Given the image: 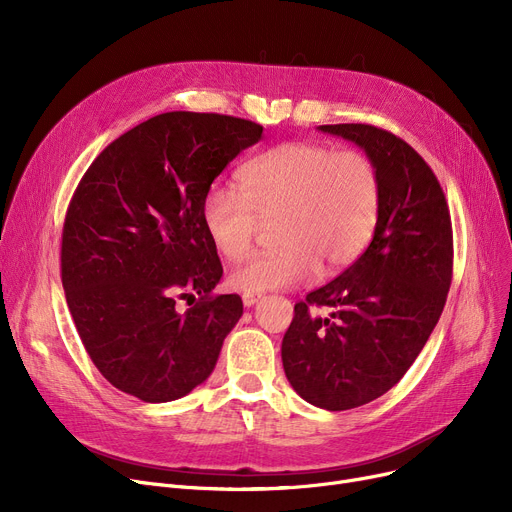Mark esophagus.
I'll list each match as a JSON object with an SVG mask.
<instances>
[{"label": "esophagus", "instance_id": "34e87169", "mask_svg": "<svg viewBox=\"0 0 512 512\" xmlns=\"http://www.w3.org/2000/svg\"><path fill=\"white\" fill-rule=\"evenodd\" d=\"M261 299V294H255V292H245L242 294V305L245 307H253L257 301Z\"/></svg>", "mask_w": 512, "mask_h": 512}]
</instances>
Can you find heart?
<instances>
[{"mask_svg":"<svg viewBox=\"0 0 512 512\" xmlns=\"http://www.w3.org/2000/svg\"><path fill=\"white\" fill-rule=\"evenodd\" d=\"M380 201V176L365 153L290 141L247 161L236 191L211 188L201 203V224L215 251L238 259L261 224L276 220L278 249L247 257L228 276L234 290L257 294L351 263L378 224Z\"/></svg>","mask_w":512,"mask_h":512,"instance_id":"b5f03b06","label":"heart"}]
</instances>
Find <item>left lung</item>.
Instances as JSON below:
<instances>
[{
	"label": "left lung",
	"mask_w": 512,
	"mask_h": 512,
	"mask_svg": "<svg viewBox=\"0 0 512 512\" xmlns=\"http://www.w3.org/2000/svg\"><path fill=\"white\" fill-rule=\"evenodd\" d=\"M319 130L353 141L373 161L380 215L365 253L294 305L282 363L301 398L348 411L396 386L436 328L452 282V224L436 174L409 143L371 124ZM313 306L333 313L319 318Z\"/></svg>",
	"instance_id": "1"
}]
</instances>
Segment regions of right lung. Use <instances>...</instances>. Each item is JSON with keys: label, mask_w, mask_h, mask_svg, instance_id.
<instances>
[{"label": "right lung", "mask_w": 512, "mask_h": 512, "mask_svg": "<svg viewBox=\"0 0 512 512\" xmlns=\"http://www.w3.org/2000/svg\"><path fill=\"white\" fill-rule=\"evenodd\" d=\"M261 132L224 114H159L107 145L78 182L62 230V286L85 351L114 388L170 402L209 378L242 301L211 292L224 270L201 203ZM195 293L180 314L175 301Z\"/></svg>", "instance_id": "obj_1"}]
</instances>
